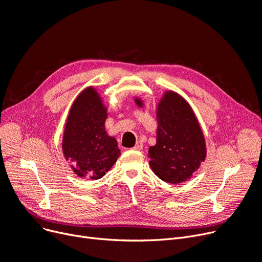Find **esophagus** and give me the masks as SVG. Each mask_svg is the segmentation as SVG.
I'll return each mask as SVG.
<instances>
[{
	"label": "esophagus",
	"mask_w": 262,
	"mask_h": 262,
	"mask_svg": "<svg viewBox=\"0 0 262 262\" xmlns=\"http://www.w3.org/2000/svg\"><path fill=\"white\" fill-rule=\"evenodd\" d=\"M142 148H143V144H142V142L141 141H137V143H136V146L134 147V150H137V151H140V150H142Z\"/></svg>",
	"instance_id": "obj_1"
}]
</instances>
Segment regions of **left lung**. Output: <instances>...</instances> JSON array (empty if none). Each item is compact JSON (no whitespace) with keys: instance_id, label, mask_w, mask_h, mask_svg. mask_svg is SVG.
<instances>
[{"instance_id":"obj_1","label":"left lung","mask_w":262,"mask_h":262,"mask_svg":"<svg viewBox=\"0 0 262 262\" xmlns=\"http://www.w3.org/2000/svg\"><path fill=\"white\" fill-rule=\"evenodd\" d=\"M135 103L144 101L135 96ZM157 143L149 148V165L163 181L178 185L192 177L206 159V142L189 102L173 91L164 92L157 108Z\"/></svg>"}]
</instances>
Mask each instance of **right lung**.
<instances>
[{"label": "right lung", "instance_id": "right-lung-1", "mask_svg": "<svg viewBox=\"0 0 262 262\" xmlns=\"http://www.w3.org/2000/svg\"><path fill=\"white\" fill-rule=\"evenodd\" d=\"M108 108L94 86L73 101L62 135V153L77 177L102 178L121 156L118 141L105 130Z\"/></svg>", "mask_w": 262, "mask_h": 262}]
</instances>
